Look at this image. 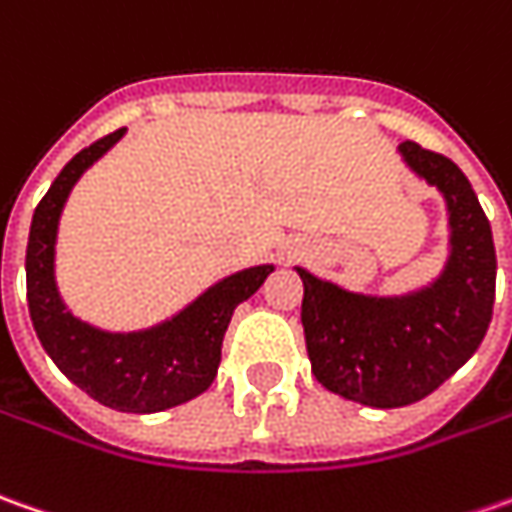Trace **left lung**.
<instances>
[{"mask_svg":"<svg viewBox=\"0 0 512 512\" xmlns=\"http://www.w3.org/2000/svg\"><path fill=\"white\" fill-rule=\"evenodd\" d=\"M397 154L445 205L448 256L440 273L406 293H366L296 264L312 375L369 408L408 406L440 389L479 349L496 298L493 233L468 177L411 140Z\"/></svg>","mask_w":512,"mask_h":512,"instance_id":"1","label":"left lung"}]
</instances>
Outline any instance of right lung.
<instances>
[{
    "label": "right lung",
    "instance_id": "right-lung-1",
    "mask_svg": "<svg viewBox=\"0 0 512 512\" xmlns=\"http://www.w3.org/2000/svg\"><path fill=\"white\" fill-rule=\"evenodd\" d=\"M123 135L126 129H118L75 154L39 202L24 256L27 307L44 352L81 392L115 411L154 414L200 397L214 383L233 310L262 287L276 264L236 270L154 327L118 332L78 318L56 281L58 222L75 183Z\"/></svg>",
    "mask_w": 512,
    "mask_h": 512
}]
</instances>
